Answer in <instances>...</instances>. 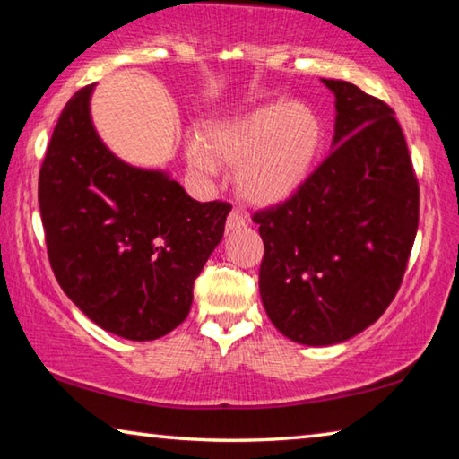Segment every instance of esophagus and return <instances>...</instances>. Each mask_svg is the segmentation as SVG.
I'll use <instances>...</instances> for the list:
<instances>
[{"mask_svg": "<svg viewBox=\"0 0 459 459\" xmlns=\"http://www.w3.org/2000/svg\"><path fill=\"white\" fill-rule=\"evenodd\" d=\"M245 224H247V221H245L243 212L232 211V212L229 214V219H227V230H238V229H243Z\"/></svg>", "mask_w": 459, "mask_h": 459, "instance_id": "esophagus-1", "label": "esophagus"}]
</instances>
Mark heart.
<instances>
[{"mask_svg":"<svg viewBox=\"0 0 459 459\" xmlns=\"http://www.w3.org/2000/svg\"><path fill=\"white\" fill-rule=\"evenodd\" d=\"M325 143L320 115L306 103H273L224 121L186 147L190 166L202 176L224 166L235 174L240 196L257 206L291 198L312 176Z\"/></svg>","mask_w":459,"mask_h":459,"instance_id":"heart-1","label":"heart"}]
</instances>
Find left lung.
Returning a JSON list of instances; mask_svg holds the SVG:
<instances>
[{
    "label": "left lung",
    "instance_id": "1",
    "mask_svg": "<svg viewBox=\"0 0 459 459\" xmlns=\"http://www.w3.org/2000/svg\"><path fill=\"white\" fill-rule=\"evenodd\" d=\"M332 153L291 198L253 214L265 245L263 307L298 344L330 346L375 324L397 295L419 224V184L394 111L346 81Z\"/></svg>",
    "mask_w": 459,
    "mask_h": 459
}]
</instances>
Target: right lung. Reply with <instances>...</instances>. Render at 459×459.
<instances>
[{"label": "right lung", "mask_w": 459, "mask_h": 459, "mask_svg": "<svg viewBox=\"0 0 459 459\" xmlns=\"http://www.w3.org/2000/svg\"><path fill=\"white\" fill-rule=\"evenodd\" d=\"M92 89L62 108L40 168L50 267L100 328L158 340L188 317L194 279L221 243L230 204L194 200L166 172L119 160L92 126Z\"/></svg>", "instance_id": "add662e5"}]
</instances>
